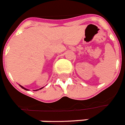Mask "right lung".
Masks as SVG:
<instances>
[{
    "label": "right lung",
    "instance_id": "right-lung-1",
    "mask_svg": "<svg viewBox=\"0 0 125 125\" xmlns=\"http://www.w3.org/2000/svg\"><path fill=\"white\" fill-rule=\"evenodd\" d=\"M21 87H22V88H23V89H25V88H24V87H22V86H21ZM41 89H42V88H41ZM26 90H27V89H26Z\"/></svg>",
    "mask_w": 125,
    "mask_h": 125
}]
</instances>
